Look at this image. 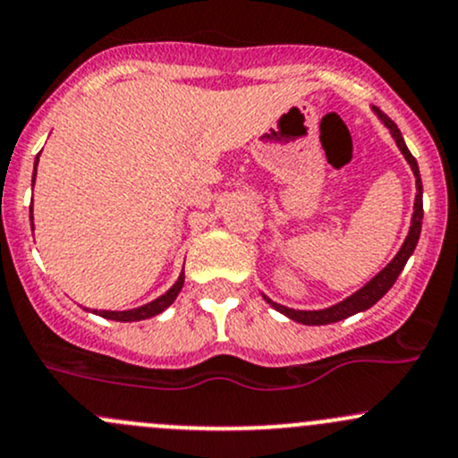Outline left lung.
<instances>
[{"mask_svg": "<svg viewBox=\"0 0 458 458\" xmlns=\"http://www.w3.org/2000/svg\"><path fill=\"white\" fill-rule=\"evenodd\" d=\"M375 112H377L379 120H382V123L386 124L388 129H391V133H393L394 142H397L399 151L403 153V157H406L408 165H411L412 173H415V177H417L415 213H412L411 230H408L406 242H403L402 248H399V252L394 254L393 261L388 263V266L384 267L382 272L377 274V276L370 278V281L362 287V290L355 292L353 296L344 298V301L338 302V305L327 307V310H318V311H298V310H290V307L278 305V302L269 301V298L266 296V301L274 307V310H278V311H281V314H285L287 318H292V320L302 322V325H329V322L344 320V318H349V316L358 314V311H364V310H369V307H373L375 302H377L379 298H382L384 293H386L394 285V281H397V276H399V274H402V269H403V266H406V261H408V259H411V254L415 252L417 242H420L421 219H423V201H421L423 186H421V177H420V166H417V160H415V157H412V153L408 151V147H406V142H403L402 131H399V129H397V124H394L386 114L379 112V109H375Z\"/></svg>", "mask_w": 458, "mask_h": 458, "instance_id": "1", "label": "left lung"}]
</instances>
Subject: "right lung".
<instances>
[{
	"label": "right lung",
	"mask_w": 458,
	"mask_h": 458,
	"mask_svg": "<svg viewBox=\"0 0 458 458\" xmlns=\"http://www.w3.org/2000/svg\"><path fill=\"white\" fill-rule=\"evenodd\" d=\"M37 162H38V156H37ZM37 162H35V173H37ZM30 221H32V208H30ZM182 285H184V272L180 274V278H177V283L171 287V290L162 293V296L156 298V301L148 302V305H142L138 307V310H129V311H98V314L103 318H109V320H118V322H136V320H144V318L157 316L162 314L173 301H175L177 293L182 292Z\"/></svg>",
	"instance_id": "obj_1"
}]
</instances>
